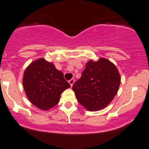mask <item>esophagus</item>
Segmentation results:
<instances>
[{"label":"esophagus","mask_w":149,"mask_h":149,"mask_svg":"<svg viewBox=\"0 0 149 149\" xmlns=\"http://www.w3.org/2000/svg\"><path fill=\"white\" fill-rule=\"evenodd\" d=\"M68 82H69V84H70V86H73V84H74V79H71Z\"/></svg>","instance_id":"34e87169"}]
</instances>
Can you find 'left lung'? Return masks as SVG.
Returning <instances> with one entry per match:
<instances>
[{
	"instance_id": "obj_1",
	"label": "left lung",
	"mask_w": 149,
	"mask_h": 149,
	"mask_svg": "<svg viewBox=\"0 0 149 149\" xmlns=\"http://www.w3.org/2000/svg\"><path fill=\"white\" fill-rule=\"evenodd\" d=\"M120 84L117 67L105 58L89 61L81 77L73 86L79 102L88 111L106 107L116 95Z\"/></svg>"
}]
</instances>
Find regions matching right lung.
<instances>
[{
	"label": "right lung",
	"mask_w": 149,
	"mask_h": 149,
	"mask_svg": "<svg viewBox=\"0 0 149 149\" xmlns=\"http://www.w3.org/2000/svg\"><path fill=\"white\" fill-rule=\"evenodd\" d=\"M23 86L31 103L48 110L59 102L63 91L70 88L63 73L44 58L34 61L25 70Z\"/></svg>",
	"instance_id": "obj_1"
}]
</instances>
